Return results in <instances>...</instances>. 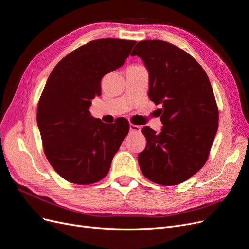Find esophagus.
Instances as JSON below:
<instances>
[{"mask_svg":"<svg viewBox=\"0 0 249 249\" xmlns=\"http://www.w3.org/2000/svg\"><path fill=\"white\" fill-rule=\"evenodd\" d=\"M130 131H131L132 133H140L141 126H139V125H137V124H130Z\"/></svg>","mask_w":249,"mask_h":249,"instance_id":"1","label":"esophagus"}]
</instances>
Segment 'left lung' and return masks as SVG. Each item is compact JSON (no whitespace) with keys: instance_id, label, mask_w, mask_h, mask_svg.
<instances>
[{"instance_id":"obj_1","label":"left lung","mask_w":249,"mask_h":249,"mask_svg":"<svg viewBox=\"0 0 249 249\" xmlns=\"http://www.w3.org/2000/svg\"><path fill=\"white\" fill-rule=\"evenodd\" d=\"M149 73L148 96L160 109L162 131L141 132L138 155L146 178L162 186L185 182L206 164L218 129V107L206 71L191 55L163 40L139 41L131 53Z\"/></svg>"}]
</instances>
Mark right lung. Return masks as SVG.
Here are the masks:
<instances>
[{
    "mask_svg": "<svg viewBox=\"0 0 249 249\" xmlns=\"http://www.w3.org/2000/svg\"><path fill=\"white\" fill-rule=\"evenodd\" d=\"M136 41L102 38L72 51L52 71L37 105L43 152L60 177L90 185L107 176L113 157L129 133L119 117L104 124L89 107L102 93V78L122 66Z\"/></svg>",
    "mask_w": 249,
    "mask_h": 249,
    "instance_id": "obj_1",
    "label": "right lung"
}]
</instances>
